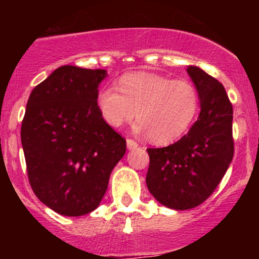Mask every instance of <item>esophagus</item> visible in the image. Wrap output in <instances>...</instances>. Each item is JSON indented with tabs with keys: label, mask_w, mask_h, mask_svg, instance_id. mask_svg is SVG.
<instances>
[{
	"label": "esophagus",
	"mask_w": 259,
	"mask_h": 259,
	"mask_svg": "<svg viewBox=\"0 0 259 259\" xmlns=\"http://www.w3.org/2000/svg\"><path fill=\"white\" fill-rule=\"evenodd\" d=\"M126 146H127V149H129V150H133V149L138 148V143L135 142V140H133V139H127L126 140Z\"/></svg>",
	"instance_id": "obj_1"
}]
</instances>
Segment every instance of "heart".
Instances as JSON below:
<instances>
[{"instance_id": "b5f03b06", "label": "heart", "mask_w": 259, "mask_h": 259, "mask_svg": "<svg viewBox=\"0 0 259 259\" xmlns=\"http://www.w3.org/2000/svg\"><path fill=\"white\" fill-rule=\"evenodd\" d=\"M119 90L105 86L96 94V108L104 121L119 127L134 119V129L149 134L155 144H170L187 133L199 110V95L192 82L150 72L126 74Z\"/></svg>"}]
</instances>
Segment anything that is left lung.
<instances>
[{
    "mask_svg": "<svg viewBox=\"0 0 259 259\" xmlns=\"http://www.w3.org/2000/svg\"><path fill=\"white\" fill-rule=\"evenodd\" d=\"M187 72L199 95V117L174 144L146 149L149 192L177 210L192 209L208 199L234 154L233 108L223 85L197 66H188Z\"/></svg>",
    "mask_w": 259,
    "mask_h": 259,
    "instance_id": "left-lung-1",
    "label": "left lung"
}]
</instances>
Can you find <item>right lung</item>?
<instances>
[{"mask_svg": "<svg viewBox=\"0 0 259 259\" xmlns=\"http://www.w3.org/2000/svg\"><path fill=\"white\" fill-rule=\"evenodd\" d=\"M106 75V70L65 65L28 98L21 126L28 180L36 197L61 215L95 210L126 150L124 138L96 108Z\"/></svg>", "mask_w": 259, "mask_h": 259, "instance_id": "1", "label": "right lung"}]
</instances>
